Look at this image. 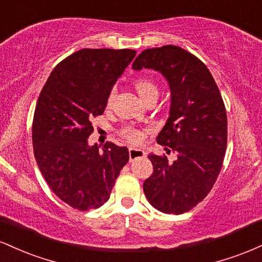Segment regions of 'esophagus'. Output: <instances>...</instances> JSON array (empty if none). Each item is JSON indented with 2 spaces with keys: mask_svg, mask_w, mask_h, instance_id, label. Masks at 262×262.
Segmentation results:
<instances>
[{
  "mask_svg": "<svg viewBox=\"0 0 262 262\" xmlns=\"http://www.w3.org/2000/svg\"><path fill=\"white\" fill-rule=\"evenodd\" d=\"M146 158V152L141 149H135V148H130L129 149V160L134 161L137 159H144Z\"/></svg>",
  "mask_w": 262,
  "mask_h": 262,
  "instance_id": "esophagus-1",
  "label": "esophagus"
}]
</instances>
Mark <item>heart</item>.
<instances>
[{"mask_svg":"<svg viewBox=\"0 0 262 262\" xmlns=\"http://www.w3.org/2000/svg\"><path fill=\"white\" fill-rule=\"evenodd\" d=\"M134 87L135 90H137L138 95L140 96L141 100H144V98H145L148 95H150V93L158 92V87H156L155 83L149 79H138L134 82ZM112 98H113V93H111L110 97H108V103L112 101ZM122 134L125 139L133 144H138L143 140V134L134 128H125L124 130L122 132Z\"/></svg>","mask_w":262,"mask_h":262,"instance_id":"b5f03b06","label":"heart"}]
</instances>
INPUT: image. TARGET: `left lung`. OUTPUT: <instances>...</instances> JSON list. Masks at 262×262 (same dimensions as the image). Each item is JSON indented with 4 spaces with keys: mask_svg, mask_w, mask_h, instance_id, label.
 I'll return each instance as SVG.
<instances>
[{
    "mask_svg": "<svg viewBox=\"0 0 262 262\" xmlns=\"http://www.w3.org/2000/svg\"><path fill=\"white\" fill-rule=\"evenodd\" d=\"M132 68L158 71L169 83V118L156 141L177 158L149 154L154 172L143 188L154 208L182 214L202 202L222 170L228 132L221 92L207 66L176 45L144 50Z\"/></svg>",
    "mask_w": 262,
    "mask_h": 262,
    "instance_id": "8db88e82",
    "label": "left lung"
}]
</instances>
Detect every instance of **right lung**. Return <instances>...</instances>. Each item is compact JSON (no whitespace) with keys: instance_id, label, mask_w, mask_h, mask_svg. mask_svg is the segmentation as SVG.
Here are the masks:
<instances>
[{"instance_id":"1","label":"right lung","mask_w":262,"mask_h":262,"mask_svg":"<svg viewBox=\"0 0 262 262\" xmlns=\"http://www.w3.org/2000/svg\"><path fill=\"white\" fill-rule=\"evenodd\" d=\"M130 49H81L59 62L39 95L33 119L35 160L49 187L75 209L98 208L129 160L125 146L89 145L93 117L134 59Z\"/></svg>"}]
</instances>
